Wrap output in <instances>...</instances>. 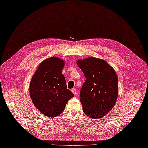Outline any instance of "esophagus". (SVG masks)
Listing matches in <instances>:
<instances>
[{
    "mask_svg": "<svg viewBox=\"0 0 148 148\" xmlns=\"http://www.w3.org/2000/svg\"><path fill=\"white\" fill-rule=\"evenodd\" d=\"M71 91L73 93L74 95H76V89H75V88H73L71 89Z\"/></svg>",
    "mask_w": 148,
    "mask_h": 148,
    "instance_id": "1",
    "label": "esophagus"
}]
</instances>
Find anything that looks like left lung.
<instances>
[{"instance_id":"8db88e82","label":"left lung","mask_w":148,"mask_h":148,"mask_svg":"<svg viewBox=\"0 0 148 148\" xmlns=\"http://www.w3.org/2000/svg\"><path fill=\"white\" fill-rule=\"evenodd\" d=\"M86 81L80 92L82 109L88 117H103L115 106L119 94L118 77L106 60L89 57L76 61Z\"/></svg>"}]
</instances>
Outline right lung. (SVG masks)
<instances>
[{
    "mask_svg": "<svg viewBox=\"0 0 148 148\" xmlns=\"http://www.w3.org/2000/svg\"><path fill=\"white\" fill-rule=\"evenodd\" d=\"M64 60L51 57L43 60L33 75L29 84L32 102L42 114L55 117L62 114L73 94L67 88L62 69Z\"/></svg>",
    "mask_w": 148,
    "mask_h": 148,
    "instance_id": "1",
    "label": "right lung"
}]
</instances>
